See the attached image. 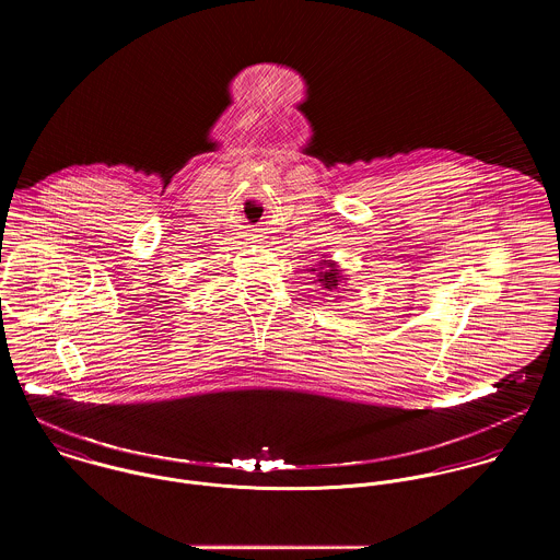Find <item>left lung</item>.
Segmentation results:
<instances>
[{"mask_svg":"<svg viewBox=\"0 0 560 560\" xmlns=\"http://www.w3.org/2000/svg\"><path fill=\"white\" fill-rule=\"evenodd\" d=\"M325 265L329 266L330 269L327 270L325 267V271H320L319 282L323 284V289L331 291V289H336V287H338V282H340V278H342V276H338V269L334 267V262H325ZM320 269H323V267H320Z\"/></svg>","mask_w":560,"mask_h":560,"instance_id":"8db88e82","label":"left lung"}]
</instances>
